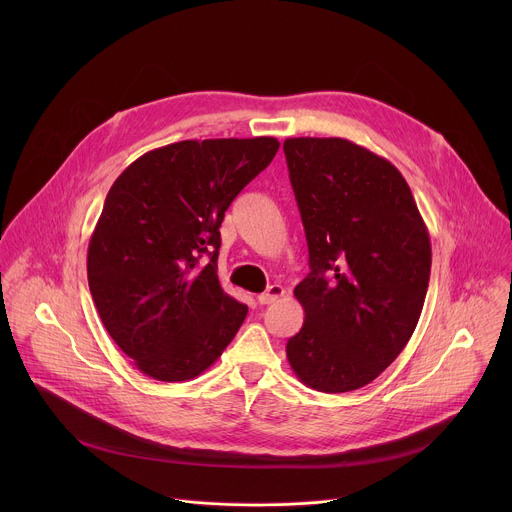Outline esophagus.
Wrapping results in <instances>:
<instances>
[{"label":"esophagus","instance_id":"34e87169","mask_svg":"<svg viewBox=\"0 0 512 512\" xmlns=\"http://www.w3.org/2000/svg\"><path fill=\"white\" fill-rule=\"evenodd\" d=\"M283 294H285V289L275 283V285H269V287L263 291V294L257 296V302H259L261 306H267V304H273L275 300H279Z\"/></svg>","mask_w":512,"mask_h":512}]
</instances>
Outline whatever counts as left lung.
<instances>
[{
    "instance_id": "8db88e82",
    "label": "left lung",
    "mask_w": 512,
    "mask_h": 512,
    "mask_svg": "<svg viewBox=\"0 0 512 512\" xmlns=\"http://www.w3.org/2000/svg\"><path fill=\"white\" fill-rule=\"evenodd\" d=\"M283 152L310 253L294 289L306 320L287 360L316 391H354L389 367L419 322L429 233L401 172L362 145L289 137Z\"/></svg>"
}]
</instances>
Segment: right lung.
<instances>
[{"label": "right lung", "mask_w": 512, "mask_h": 512, "mask_svg": "<svg viewBox=\"0 0 512 512\" xmlns=\"http://www.w3.org/2000/svg\"><path fill=\"white\" fill-rule=\"evenodd\" d=\"M277 150L275 137L186 139L143 154L113 182L89 243V289L143 375L194 379L241 328L247 306L216 273L218 227Z\"/></svg>", "instance_id": "obj_1"}]
</instances>
